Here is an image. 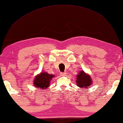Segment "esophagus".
Returning <instances> with one entry per match:
<instances>
[{
	"label": "esophagus",
	"mask_w": 123,
	"mask_h": 123,
	"mask_svg": "<svg viewBox=\"0 0 123 123\" xmlns=\"http://www.w3.org/2000/svg\"><path fill=\"white\" fill-rule=\"evenodd\" d=\"M66 74H67L66 72H62V73H60V76H65V75H66Z\"/></svg>",
	"instance_id": "obj_1"
}]
</instances>
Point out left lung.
Returning <instances> with one entry per match:
<instances>
[{
  "label": "left lung",
  "instance_id": "left-lung-1",
  "mask_svg": "<svg viewBox=\"0 0 123 123\" xmlns=\"http://www.w3.org/2000/svg\"><path fill=\"white\" fill-rule=\"evenodd\" d=\"M76 77H77L76 81V84L77 86L80 87H84L86 89L90 87L93 82L90 76L82 70L79 72Z\"/></svg>",
  "mask_w": 123,
  "mask_h": 123
}]
</instances>
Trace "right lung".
Instances as JSON below:
<instances>
[{"label":"right lung","mask_w":123,"mask_h":123,"mask_svg":"<svg viewBox=\"0 0 123 123\" xmlns=\"http://www.w3.org/2000/svg\"><path fill=\"white\" fill-rule=\"evenodd\" d=\"M55 77L54 74H49L46 72H42L36 76L33 81V85L36 88L44 89L49 87L50 81Z\"/></svg>","instance_id":"obj_1"}]
</instances>
